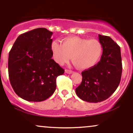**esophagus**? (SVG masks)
<instances>
[{
	"label": "esophagus",
	"instance_id": "34e87169",
	"mask_svg": "<svg viewBox=\"0 0 133 133\" xmlns=\"http://www.w3.org/2000/svg\"><path fill=\"white\" fill-rule=\"evenodd\" d=\"M65 72L67 73V74H72V73H73V71H71V70H68V69H65Z\"/></svg>",
	"mask_w": 133,
	"mask_h": 133
}]
</instances>
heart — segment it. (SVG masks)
Masks as SVG:
<instances>
[{
	"label": "heart",
	"mask_w": 133,
	"mask_h": 133,
	"mask_svg": "<svg viewBox=\"0 0 133 133\" xmlns=\"http://www.w3.org/2000/svg\"><path fill=\"white\" fill-rule=\"evenodd\" d=\"M53 57L57 63L62 65L72 61L79 69H88L96 65L103 54V48L100 41L79 37H70L62 41V44L53 41L51 44Z\"/></svg>",
	"instance_id": "b5f03b06"
}]
</instances>
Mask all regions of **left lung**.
<instances>
[{"label":"left lung","mask_w":133,"mask_h":133,"mask_svg":"<svg viewBox=\"0 0 133 133\" xmlns=\"http://www.w3.org/2000/svg\"><path fill=\"white\" fill-rule=\"evenodd\" d=\"M103 51L100 61L82 72V82L76 89L77 96L89 103H97L112 95L120 83L122 60L120 47L109 36L99 35Z\"/></svg>","instance_id":"obj_1"}]
</instances>
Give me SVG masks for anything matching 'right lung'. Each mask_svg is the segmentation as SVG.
<instances>
[{
    "mask_svg": "<svg viewBox=\"0 0 133 133\" xmlns=\"http://www.w3.org/2000/svg\"><path fill=\"white\" fill-rule=\"evenodd\" d=\"M52 34L45 28L22 34L9 52V80L14 91L23 99H47L56 90L57 77L64 72L52 59Z\"/></svg>",
    "mask_w": 133,
    "mask_h": 133,
    "instance_id": "add662e5",
    "label": "right lung"
}]
</instances>
